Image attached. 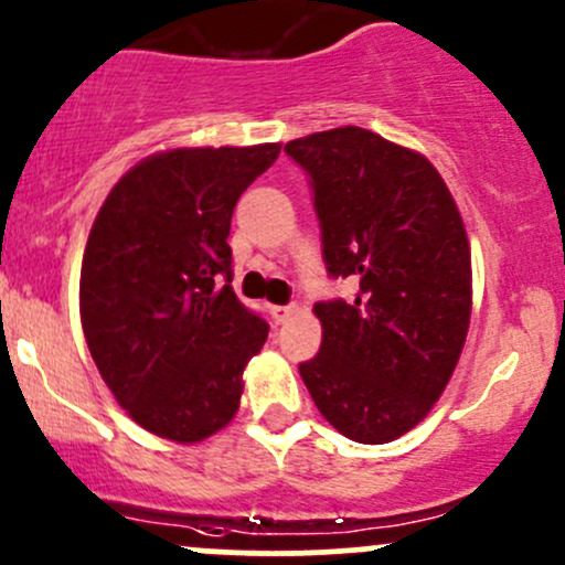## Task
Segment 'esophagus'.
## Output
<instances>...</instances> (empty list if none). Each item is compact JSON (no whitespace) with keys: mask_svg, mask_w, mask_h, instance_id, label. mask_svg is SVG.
<instances>
[{"mask_svg":"<svg viewBox=\"0 0 565 565\" xmlns=\"http://www.w3.org/2000/svg\"><path fill=\"white\" fill-rule=\"evenodd\" d=\"M269 312H271V318H275V323H288L290 318H294L296 312H299V309L296 307H282V305H271L269 307Z\"/></svg>","mask_w":565,"mask_h":565,"instance_id":"obj_1","label":"esophagus"}]
</instances>
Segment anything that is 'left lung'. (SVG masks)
Masks as SVG:
<instances>
[{
	"label": "left lung",
	"mask_w": 565,
	"mask_h": 565,
	"mask_svg": "<svg viewBox=\"0 0 565 565\" xmlns=\"http://www.w3.org/2000/svg\"><path fill=\"white\" fill-rule=\"evenodd\" d=\"M307 169L331 277L353 305H315L323 342L299 372L348 439L385 445L445 393L471 320V250L450 188L426 156L358 126L290 139Z\"/></svg>",
	"instance_id": "obj_1"
}]
</instances>
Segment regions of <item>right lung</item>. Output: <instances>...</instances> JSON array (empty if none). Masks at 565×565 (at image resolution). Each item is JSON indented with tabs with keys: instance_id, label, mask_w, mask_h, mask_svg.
<instances>
[{
	"instance_id": "1",
	"label": "right lung",
	"mask_w": 565,
	"mask_h": 565,
	"mask_svg": "<svg viewBox=\"0 0 565 565\" xmlns=\"http://www.w3.org/2000/svg\"><path fill=\"white\" fill-rule=\"evenodd\" d=\"M277 156L280 142L161 150L113 185L90 226L81 266L90 358L115 402L161 439L193 445L226 428L242 372L269 337L228 285L226 239L236 199Z\"/></svg>"
}]
</instances>
